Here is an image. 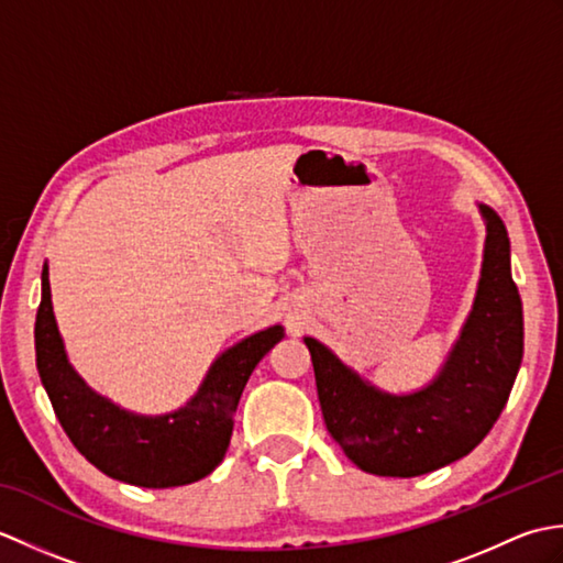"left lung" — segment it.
<instances>
[{
  "label": "left lung",
  "mask_w": 563,
  "mask_h": 563,
  "mask_svg": "<svg viewBox=\"0 0 563 563\" xmlns=\"http://www.w3.org/2000/svg\"><path fill=\"white\" fill-rule=\"evenodd\" d=\"M486 251L474 312L440 377L411 397H389L343 367L324 345L312 353L321 416L341 450L377 476H421L470 454L488 435L522 363V302L510 275V242L482 206Z\"/></svg>",
  "instance_id": "obj_1"
}]
</instances>
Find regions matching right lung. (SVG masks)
Segmentation results:
<instances>
[{"label":"right lung","instance_id":"right-lung-1","mask_svg":"<svg viewBox=\"0 0 563 563\" xmlns=\"http://www.w3.org/2000/svg\"><path fill=\"white\" fill-rule=\"evenodd\" d=\"M283 329L273 327L227 351L184 409L145 418L125 413L93 394L69 367L55 327L51 283L35 314V365L59 426L84 457L118 482L169 488L208 476L230 445L234 413L246 382Z\"/></svg>","mask_w":563,"mask_h":563}]
</instances>
